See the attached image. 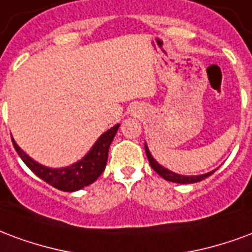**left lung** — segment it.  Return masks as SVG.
<instances>
[{
    "label": "left lung",
    "mask_w": 252,
    "mask_h": 252,
    "mask_svg": "<svg viewBox=\"0 0 252 252\" xmlns=\"http://www.w3.org/2000/svg\"><path fill=\"white\" fill-rule=\"evenodd\" d=\"M145 152H146V156H148L149 162H150V166L153 168V170H156L157 173L162 177V179L168 180V181H172V183H179V184H193V183H199L201 180L207 179L208 176L214 173L215 170H211L208 173H204V174H197V176H184V174H179V173H174L172 170H169V169L164 168L162 165H159L154 157L150 153V150H149L148 145L145 142Z\"/></svg>",
    "instance_id": "obj_1"
}]
</instances>
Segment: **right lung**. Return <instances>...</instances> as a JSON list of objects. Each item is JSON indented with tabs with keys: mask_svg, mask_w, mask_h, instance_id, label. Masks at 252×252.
<instances>
[{
	"mask_svg": "<svg viewBox=\"0 0 252 252\" xmlns=\"http://www.w3.org/2000/svg\"><path fill=\"white\" fill-rule=\"evenodd\" d=\"M118 128L119 124L108 128L107 131H104L96 139V142L93 145V148L88 150V153L83 158H80L69 166H64V168H48L45 165L38 164L37 161L29 157L28 154L16 144V141L13 138L12 142L18 156L37 177L60 190L75 192V190H79L87 185L93 184L94 181H96L99 176L103 173L106 164H107L108 148L113 142Z\"/></svg>",
	"mask_w": 252,
	"mask_h": 252,
	"instance_id": "right-lung-1",
	"label": "right lung"
}]
</instances>
